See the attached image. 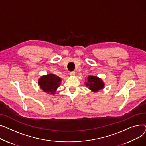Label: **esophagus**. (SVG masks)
Wrapping results in <instances>:
<instances>
[{
    "mask_svg": "<svg viewBox=\"0 0 146 146\" xmlns=\"http://www.w3.org/2000/svg\"><path fill=\"white\" fill-rule=\"evenodd\" d=\"M70 75H71V76H74L75 72L74 71H71V72H70Z\"/></svg>",
    "mask_w": 146,
    "mask_h": 146,
    "instance_id": "34e87169",
    "label": "esophagus"
}]
</instances>
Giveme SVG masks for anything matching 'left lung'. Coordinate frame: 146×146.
Returning <instances> with one entry per match:
<instances>
[{"label": "left lung", "mask_w": 146, "mask_h": 146, "mask_svg": "<svg viewBox=\"0 0 146 146\" xmlns=\"http://www.w3.org/2000/svg\"><path fill=\"white\" fill-rule=\"evenodd\" d=\"M86 86L93 92H98L104 87V83L102 80L96 76L90 75L87 78V82H85Z\"/></svg>", "instance_id": "1"}]
</instances>
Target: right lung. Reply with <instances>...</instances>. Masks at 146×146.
Returning a JSON list of instances; mask_svg holds the SVG:
<instances>
[{"mask_svg":"<svg viewBox=\"0 0 146 146\" xmlns=\"http://www.w3.org/2000/svg\"><path fill=\"white\" fill-rule=\"evenodd\" d=\"M61 79L60 77L52 74H49L42 76L39 79L38 84L44 92L53 95L61 84Z\"/></svg>","mask_w":146,"mask_h":146,"instance_id":"1","label":"right lung"}]
</instances>
